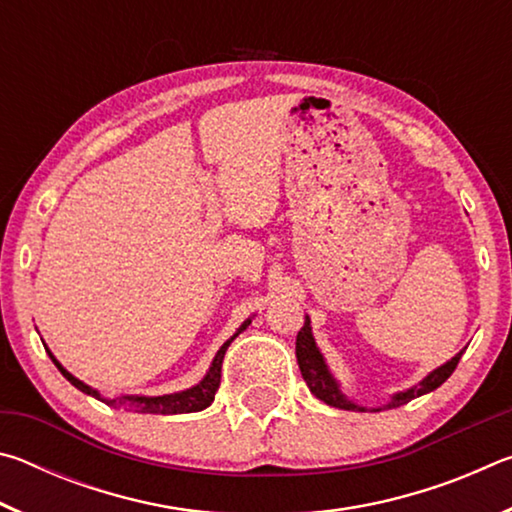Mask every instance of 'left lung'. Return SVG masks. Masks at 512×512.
Here are the masks:
<instances>
[{"label":"left lung","instance_id":"left-lung-1","mask_svg":"<svg viewBox=\"0 0 512 512\" xmlns=\"http://www.w3.org/2000/svg\"><path fill=\"white\" fill-rule=\"evenodd\" d=\"M463 352L465 350L458 352L456 357H452L447 363H443V366H440V368L431 370L429 375L424 377L422 381H418V384H415V386L406 388V391L395 393L388 404L375 406V409H368V406H361L357 402L348 400V395L341 391V384L332 375V370L327 368V361H325V357L318 350L314 334H311V320H309V316H305V325H302V329L298 332V339H296V359H298V366H300V372H302V379L307 381L309 391L314 393L318 400H323L325 404L336 406V409H345V411H384V409H395V406H402L406 402H411V400H415V397H420L424 393L436 391V388L440 384H445V381L449 379V375H452V372L456 370L458 361H461V357H463Z\"/></svg>","mask_w":512,"mask_h":512}]
</instances>
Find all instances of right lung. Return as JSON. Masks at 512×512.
Wrapping results in <instances>:
<instances>
[{
    "mask_svg": "<svg viewBox=\"0 0 512 512\" xmlns=\"http://www.w3.org/2000/svg\"><path fill=\"white\" fill-rule=\"evenodd\" d=\"M250 325V318L241 323V327L235 332V336H230L228 341H225L219 352L214 354L212 359V366L210 370L205 372V377L198 381L196 386L187 388V391H178V393H169V395H117V397H106L101 395L97 388H92L88 384H83L81 379H76L72 372H67L63 366H60L58 359L51 354L49 350V357L51 361L56 363L58 370L63 372V377L69 381V384L79 388L81 393L85 395H92L94 400H101L106 402L108 406H115V409H126V411H137V413H160V415H173V413H196V411H203L207 409L214 402V395L219 391V384H221V363L225 357V350H228V345L237 339V336L244 332V329Z\"/></svg>",
    "mask_w": 512,
    "mask_h": 512,
    "instance_id": "right-lung-1",
    "label": "right lung"
}]
</instances>
